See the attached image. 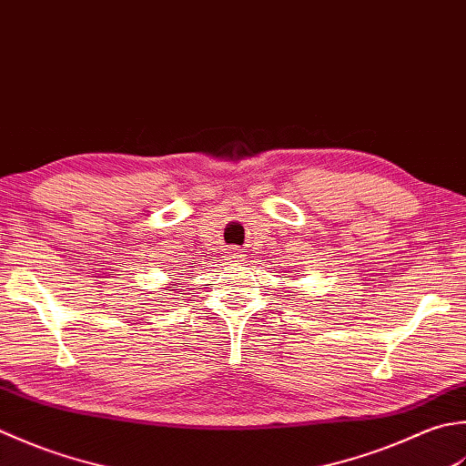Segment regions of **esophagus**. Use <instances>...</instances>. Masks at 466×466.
Here are the masks:
<instances>
[{
	"label": "esophagus",
	"instance_id": "esophagus-1",
	"mask_svg": "<svg viewBox=\"0 0 466 466\" xmlns=\"http://www.w3.org/2000/svg\"><path fill=\"white\" fill-rule=\"evenodd\" d=\"M231 258H235V259H239V261H243L245 259V253H243V249H237V251H233V255Z\"/></svg>",
	"mask_w": 466,
	"mask_h": 466
}]
</instances>
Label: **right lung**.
I'll use <instances>...</instances> for the list:
<instances>
[{"instance_id":"add662e5","label":"right lung","mask_w":466,"mask_h":466,"mask_svg":"<svg viewBox=\"0 0 466 466\" xmlns=\"http://www.w3.org/2000/svg\"><path fill=\"white\" fill-rule=\"evenodd\" d=\"M175 286V283H170V286H167V288H173ZM168 291H175V289H168Z\"/></svg>"}]
</instances>
